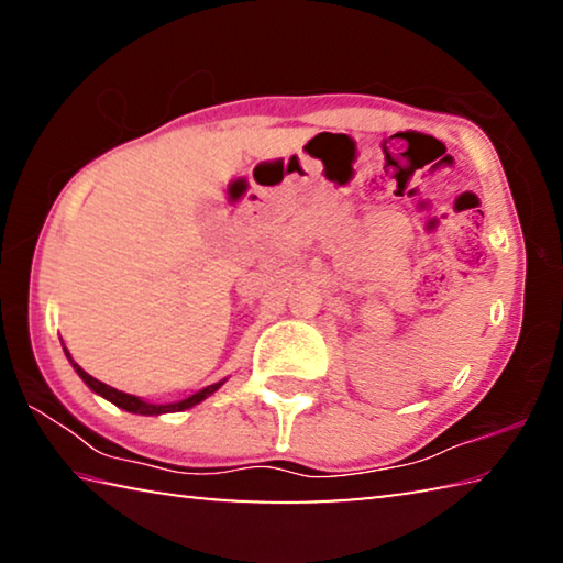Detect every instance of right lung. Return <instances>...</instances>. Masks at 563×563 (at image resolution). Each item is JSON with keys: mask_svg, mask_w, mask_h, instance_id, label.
Instances as JSON below:
<instances>
[{"mask_svg": "<svg viewBox=\"0 0 563 563\" xmlns=\"http://www.w3.org/2000/svg\"><path fill=\"white\" fill-rule=\"evenodd\" d=\"M66 357H69V352H66ZM69 360H71V357H69ZM71 365H74L76 373H79V377L84 379V383H87V385L93 389V393L101 395V397H107L109 402H113L117 407L126 409V412H133V415H164V412H180V409H188V407H194V405H198V402H203V399H206L208 395H213L216 389L223 385V383H216V385H211V387L201 389V393L190 395V397L180 399V402H174V405H151V402H144V399H139V397H133V395H126V393H119V389H113V387H109V385L99 383V379H93L89 373H84V369H81L79 365H76L74 360H71Z\"/></svg>", "mask_w": 563, "mask_h": 563, "instance_id": "obj_1", "label": "right lung"}]
</instances>
